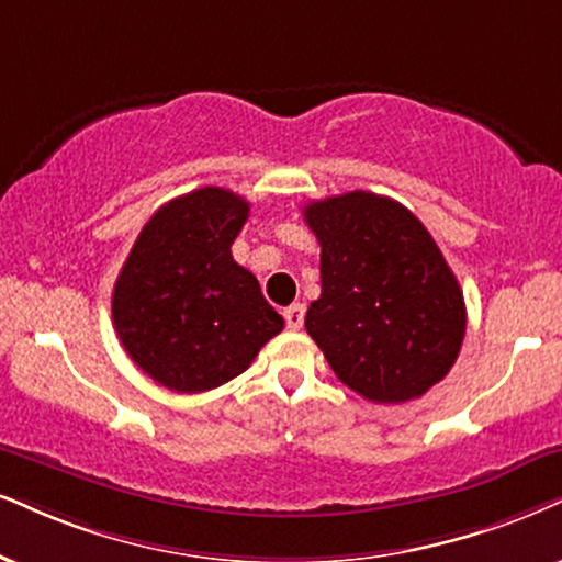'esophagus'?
<instances>
[{
	"instance_id": "obj_1",
	"label": "esophagus",
	"mask_w": 562,
	"mask_h": 562,
	"mask_svg": "<svg viewBox=\"0 0 562 562\" xmlns=\"http://www.w3.org/2000/svg\"><path fill=\"white\" fill-rule=\"evenodd\" d=\"M283 321H286L289 330H300L304 323V304H292V307L283 310Z\"/></svg>"
}]
</instances>
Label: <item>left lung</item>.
<instances>
[{
    "label": "left lung",
    "mask_w": 562,
    "mask_h": 562,
    "mask_svg": "<svg viewBox=\"0 0 562 562\" xmlns=\"http://www.w3.org/2000/svg\"><path fill=\"white\" fill-rule=\"evenodd\" d=\"M321 241L307 334L336 378L375 404L419 398L448 375L467 334L453 270L396 200L355 190L304 205Z\"/></svg>",
    "instance_id": "obj_1"
}]
</instances>
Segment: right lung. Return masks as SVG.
<instances>
[{
  "mask_svg": "<svg viewBox=\"0 0 562 562\" xmlns=\"http://www.w3.org/2000/svg\"><path fill=\"white\" fill-rule=\"evenodd\" d=\"M249 203L224 187L169 200L135 239L114 283L116 336L158 385L203 393L241 375L283 317L232 258Z\"/></svg>",
  "mask_w": 562,
  "mask_h": 562,
  "instance_id": "add662e5",
  "label": "right lung"
}]
</instances>
